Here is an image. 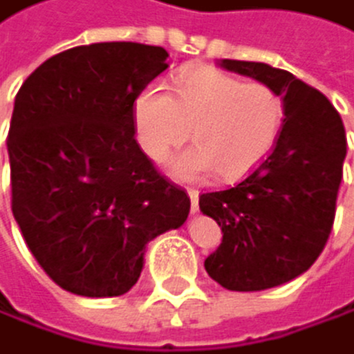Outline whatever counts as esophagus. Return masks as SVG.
Instances as JSON below:
<instances>
[{"mask_svg":"<svg viewBox=\"0 0 354 354\" xmlns=\"http://www.w3.org/2000/svg\"><path fill=\"white\" fill-rule=\"evenodd\" d=\"M188 197H190V210H192V212H197V210H199V190L190 188V190H188Z\"/></svg>","mask_w":354,"mask_h":354,"instance_id":"1","label":"esophagus"}]
</instances>
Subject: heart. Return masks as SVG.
Instances as JSON below:
<instances>
[{
  "instance_id": "b5f03b06",
  "label": "heart",
  "mask_w": 354,
  "mask_h": 354,
  "mask_svg": "<svg viewBox=\"0 0 354 354\" xmlns=\"http://www.w3.org/2000/svg\"><path fill=\"white\" fill-rule=\"evenodd\" d=\"M140 147L164 162L192 131L194 147L177 155L170 170L181 179L214 175L241 179L261 164L280 136L285 102L265 83H243L214 67H194L175 80L173 96L147 87L133 106Z\"/></svg>"
}]
</instances>
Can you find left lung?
Wrapping results in <instances>:
<instances>
[{
  "label": "left lung",
  "instance_id": "left-lung-1",
  "mask_svg": "<svg viewBox=\"0 0 354 354\" xmlns=\"http://www.w3.org/2000/svg\"><path fill=\"white\" fill-rule=\"evenodd\" d=\"M280 93L285 122L271 153L241 184L199 197L223 241L205 271L230 291H263L298 278L324 250L344 175L346 131L324 93L287 69L221 59Z\"/></svg>",
  "mask_w": 354,
  "mask_h": 354
}]
</instances>
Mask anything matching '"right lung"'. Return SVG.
Masks as SVG:
<instances>
[{
  "label": "right lung",
  "mask_w": 354,
  "mask_h": 354,
  "mask_svg": "<svg viewBox=\"0 0 354 354\" xmlns=\"http://www.w3.org/2000/svg\"><path fill=\"white\" fill-rule=\"evenodd\" d=\"M166 59L164 48L131 41L78 46L39 65L15 98L12 214L41 269L69 293H127L147 243L188 218L186 190L136 140V98Z\"/></svg>",
  "instance_id": "1"
}]
</instances>
